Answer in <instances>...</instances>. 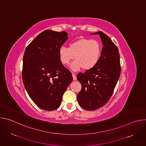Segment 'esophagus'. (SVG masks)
<instances>
[{
  "mask_svg": "<svg viewBox=\"0 0 146 146\" xmlns=\"http://www.w3.org/2000/svg\"><path fill=\"white\" fill-rule=\"evenodd\" d=\"M72 76H73V80L75 81L77 80V77H76V76L74 74V73H72Z\"/></svg>",
  "mask_w": 146,
  "mask_h": 146,
  "instance_id": "1",
  "label": "esophagus"
}]
</instances>
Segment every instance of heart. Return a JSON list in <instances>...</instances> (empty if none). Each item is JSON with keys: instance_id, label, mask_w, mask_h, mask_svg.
I'll use <instances>...</instances> for the list:
<instances>
[{"instance_id": "b5f03b06", "label": "heart", "mask_w": 146, "mask_h": 146, "mask_svg": "<svg viewBox=\"0 0 146 146\" xmlns=\"http://www.w3.org/2000/svg\"><path fill=\"white\" fill-rule=\"evenodd\" d=\"M102 46L98 41L82 38L73 41L69 48L62 46L59 49V56L61 63L68 65L74 59L76 60L70 68L73 71H78L82 68L90 70L94 68L100 59Z\"/></svg>"}]
</instances>
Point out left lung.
Returning <instances> with one entry per match:
<instances>
[{"mask_svg":"<svg viewBox=\"0 0 146 146\" xmlns=\"http://www.w3.org/2000/svg\"><path fill=\"white\" fill-rule=\"evenodd\" d=\"M91 35H99L102 40L103 46L100 59L94 68L77 76L82 86L77 95L78 102L82 108L90 111L98 109L109 101L121 73L117 47L101 31Z\"/></svg>","mask_w":146,"mask_h":146,"instance_id":"1","label":"left lung"}]
</instances>
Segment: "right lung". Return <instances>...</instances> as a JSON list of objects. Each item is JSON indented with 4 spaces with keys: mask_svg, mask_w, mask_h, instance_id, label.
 I'll return each mask as SVG.
<instances>
[{
    "mask_svg": "<svg viewBox=\"0 0 146 146\" xmlns=\"http://www.w3.org/2000/svg\"><path fill=\"white\" fill-rule=\"evenodd\" d=\"M68 34L46 30L27 46L23 57V81L33 102L41 109H58L73 81L70 71L59 60V49Z\"/></svg>",
    "mask_w": 146,
    "mask_h": 146,
    "instance_id": "1",
    "label": "right lung"
}]
</instances>
